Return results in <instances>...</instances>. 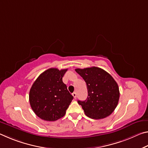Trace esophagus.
<instances>
[{
  "label": "esophagus",
  "mask_w": 148,
  "mask_h": 148,
  "mask_svg": "<svg viewBox=\"0 0 148 148\" xmlns=\"http://www.w3.org/2000/svg\"><path fill=\"white\" fill-rule=\"evenodd\" d=\"M72 96L74 97V98L76 99V97H77V94H76V92H74L73 93H72Z\"/></svg>",
  "instance_id": "obj_1"
}]
</instances>
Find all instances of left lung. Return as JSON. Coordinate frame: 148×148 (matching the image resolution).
Instances as JSON below:
<instances>
[{
	"label": "left lung",
	"mask_w": 148,
	"mask_h": 148,
	"mask_svg": "<svg viewBox=\"0 0 148 148\" xmlns=\"http://www.w3.org/2000/svg\"><path fill=\"white\" fill-rule=\"evenodd\" d=\"M75 71L87 84V99L77 101L86 116L95 119L109 116L119 102V91L117 82L109 73L98 67L76 69Z\"/></svg>",
	"instance_id": "8db88e82"
}]
</instances>
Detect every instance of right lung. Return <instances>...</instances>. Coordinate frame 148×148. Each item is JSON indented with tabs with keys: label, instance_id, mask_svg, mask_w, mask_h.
Wrapping results in <instances>:
<instances>
[{
	"label": "right lung",
	"instance_id": "1",
	"mask_svg": "<svg viewBox=\"0 0 148 148\" xmlns=\"http://www.w3.org/2000/svg\"><path fill=\"white\" fill-rule=\"evenodd\" d=\"M67 70L47 69L32 84L29 92L30 104L40 119L54 121L66 114L74 98L62 82V77Z\"/></svg>",
	"mask_w": 148,
	"mask_h": 148
}]
</instances>
